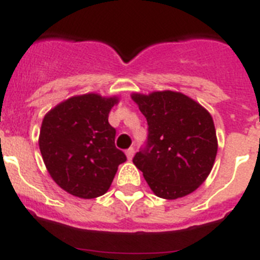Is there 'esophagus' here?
I'll use <instances>...</instances> for the list:
<instances>
[{
	"label": "esophagus",
	"mask_w": 260,
	"mask_h": 260,
	"mask_svg": "<svg viewBox=\"0 0 260 260\" xmlns=\"http://www.w3.org/2000/svg\"><path fill=\"white\" fill-rule=\"evenodd\" d=\"M125 154H127V158L131 161V159H132V158H133V154H135V149H133V148L127 149V152H125Z\"/></svg>",
	"instance_id": "1"
}]
</instances>
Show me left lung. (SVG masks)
I'll use <instances>...</instances> for the list:
<instances>
[{"label":"left lung","mask_w":260,"mask_h":260,"mask_svg":"<svg viewBox=\"0 0 260 260\" xmlns=\"http://www.w3.org/2000/svg\"><path fill=\"white\" fill-rule=\"evenodd\" d=\"M132 99L148 121V140L133 164L159 198L174 200L193 192L207 179L217 154L211 114L170 90L135 92Z\"/></svg>","instance_id":"left-lung-1"}]
</instances>
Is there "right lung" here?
<instances>
[{
  "label": "right lung",
  "instance_id": "right-lung-1",
  "mask_svg": "<svg viewBox=\"0 0 260 260\" xmlns=\"http://www.w3.org/2000/svg\"><path fill=\"white\" fill-rule=\"evenodd\" d=\"M119 99L89 92L52 108L40 128L39 148L52 179L68 193L94 199L108 191L127 157L115 146L108 114Z\"/></svg>",
  "mask_w": 260,
  "mask_h": 260
}]
</instances>
